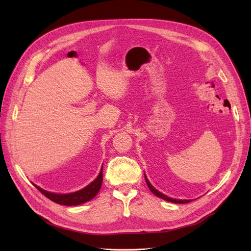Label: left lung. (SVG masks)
Wrapping results in <instances>:
<instances>
[{
    "label": "left lung",
    "instance_id": "obj_1",
    "mask_svg": "<svg viewBox=\"0 0 251 251\" xmlns=\"http://www.w3.org/2000/svg\"><path fill=\"white\" fill-rule=\"evenodd\" d=\"M144 178H146V182H147V184H148V186H149V188H150V191H151V193H153L154 195H156L157 197H159V198H161V199H163V200H166V201L173 202V203H188V202H191V201H189V200H178V199H172V198H169L168 196H165V195H163L162 193L158 192L156 188H154L153 186H151V184L150 182H149L148 178L146 177V175H144Z\"/></svg>",
    "mask_w": 251,
    "mask_h": 251
}]
</instances>
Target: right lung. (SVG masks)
Returning <instances> with one entry per match:
<instances>
[{
  "instance_id": "add662e5",
  "label": "right lung",
  "mask_w": 251,
  "mask_h": 251,
  "mask_svg": "<svg viewBox=\"0 0 251 251\" xmlns=\"http://www.w3.org/2000/svg\"><path fill=\"white\" fill-rule=\"evenodd\" d=\"M102 183V168L100 170V175L98 177L90 183L88 186L85 188L80 189L78 192L71 193V194H67V195H58V194H53L47 191H44L41 187L36 186L33 184L39 191L45 196L47 197L48 199L51 201L55 202L57 204H62V205H68V206H73V205H78L81 203H85L87 201H90L91 199H93L94 197L97 195V193L100 192V189L101 187Z\"/></svg>"
}]
</instances>
